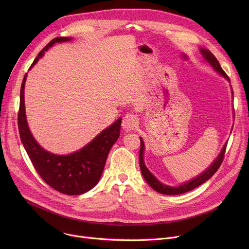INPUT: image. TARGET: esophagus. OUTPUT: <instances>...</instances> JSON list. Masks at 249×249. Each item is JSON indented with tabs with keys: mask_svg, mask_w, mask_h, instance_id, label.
Listing matches in <instances>:
<instances>
[{
	"mask_svg": "<svg viewBox=\"0 0 249 249\" xmlns=\"http://www.w3.org/2000/svg\"><path fill=\"white\" fill-rule=\"evenodd\" d=\"M138 125V118L133 114H126L123 117L122 120V127L126 131H131L134 130Z\"/></svg>",
	"mask_w": 249,
	"mask_h": 249,
	"instance_id": "esophagus-1",
	"label": "esophagus"
}]
</instances>
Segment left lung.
<instances>
[{
  "instance_id": "1",
  "label": "left lung",
  "mask_w": 249,
  "mask_h": 249,
  "mask_svg": "<svg viewBox=\"0 0 249 249\" xmlns=\"http://www.w3.org/2000/svg\"><path fill=\"white\" fill-rule=\"evenodd\" d=\"M200 51H201V53H202L204 59L211 65L213 70L215 71H217L219 74H221L224 78H226V80L230 83L228 75L225 73V71L223 70H222L219 61L213 55L212 52L210 50L206 49V48H200ZM232 94H233V90H232ZM140 142H141V144H140V152H139V163H140V169H141L142 176H143V178H144V179L146 180L147 184L154 191L159 192L160 194H163V195H179V194L187 193L189 191H192L195 188L201 186L203 182H205L209 178H211L212 176L218 171V168L220 167L222 161H223L226 146H227V142H226L225 145L223 146V148H222L221 152L217 156V159L200 176L194 178L193 179L185 182V184H182V185H179V186H177V187H171V186L162 184L161 181H160L148 171V168L146 167V165L144 163V160H143V152H144V142H143L142 138H140Z\"/></svg>"
}]
</instances>
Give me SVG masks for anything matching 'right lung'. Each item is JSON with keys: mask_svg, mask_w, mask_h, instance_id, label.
I'll return each mask as SVG.
<instances>
[{"mask_svg": "<svg viewBox=\"0 0 249 249\" xmlns=\"http://www.w3.org/2000/svg\"><path fill=\"white\" fill-rule=\"evenodd\" d=\"M71 40V37H56L38 53L31 67L44 55V52L55 43ZM27 73L20 89L18 128L20 138L36 172L52 189L65 195H82L93 189L101 178L108 154L119 138L122 119L116 120L97 135L86 146L68 155H58L43 149L30 132L26 119L24 88Z\"/></svg>", "mask_w": 249, "mask_h": 249, "instance_id": "obj_1", "label": "right lung"}]
</instances>
